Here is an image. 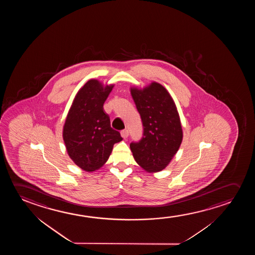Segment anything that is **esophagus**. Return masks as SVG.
Segmentation results:
<instances>
[{"mask_svg": "<svg viewBox=\"0 0 255 255\" xmlns=\"http://www.w3.org/2000/svg\"><path fill=\"white\" fill-rule=\"evenodd\" d=\"M121 136H122L123 138H127L128 136H129V131H128V129H123L121 130Z\"/></svg>", "mask_w": 255, "mask_h": 255, "instance_id": "1", "label": "esophagus"}]
</instances>
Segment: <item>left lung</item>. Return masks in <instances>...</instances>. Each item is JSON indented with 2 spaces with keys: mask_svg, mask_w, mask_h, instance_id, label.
Wrapping results in <instances>:
<instances>
[{
  "mask_svg": "<svg viewBox=\"0 0 255 255\" xmlns=\"http://www.w3.org/2000/svg\"><path fill=\"white\" fill-rule=\"evenodd\" d=\"M130 93L140 114L143 132L129 144L136 163L148 172L164 170L177 153L183 138L181 123L174 101L157 83Z\"/></svg>",
  "mask_w": 255,
  "mask_h": 255,
  "instance_id": "left-lung-1",
  "label": "left lung"
}]
</instances>
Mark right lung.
I'll use <instances>...</instances> for the list:
<instances>
[{
  "instance_id": "1",
  "label": "right lung",
  "mask_w": 255,
  "mask_h": 255,
  "mask_svg": "<svg viewBox=\"0 0 255 255\" xmlns=\"http://www.w3.org/2000/svg\"><path fill=\"white\" fill-rule=\"evenodd\" d=\"M114 85L91 79L75 97L63 126V137L74 163L86 171H94L108 160L113 145L123 139L111 127L104 104Z\"/></svg>"
}]
</instances>
